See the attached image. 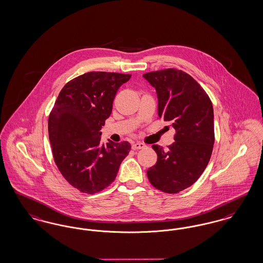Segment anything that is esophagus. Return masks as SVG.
I'll list each match as a JSON object with an SVG mask.
<instances>
[{"label": "esophagus", "instance_id": "34e87169", "mask_svg": "<svg viewBox=\"0 0 263 263\" xmlns=\"http://www.w3.org/2000/svg\"><path fill=\"white\" fill-rule=\"evenodd\" d=\"M143 147H145V144L142 143V142H136V143H134V144L132 145V148L135 149V151L141 149V148H143Z\"/></svg>", "mask_w": 263, "mask_h": 263}]
</instances>
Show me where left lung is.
I'll return each mask as SVG.
<instances>
[{
	"instance_id": "left-lung-1",
	"label": "left lung",
	"mask_w": 263,
	"mask_h": 263,
	"mask_svg": "<svg viewBox=\"0 0 263 263\" xmlns=\"http://www.w3.org/2000/svg\"><path fill=\"white\" fill-rule=\"evenodd\" d=\"M155 88L158 117L171 122L176 130L174 142L164 151L153 144L157 162L147 170L152 185L165 193L190 187L202 175L215 142L213 105L204 89L182 70L153 71L143 74Z\"/></svg>"
}]
</instances>
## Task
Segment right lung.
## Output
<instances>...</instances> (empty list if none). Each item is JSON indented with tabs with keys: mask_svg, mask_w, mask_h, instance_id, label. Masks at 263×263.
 I'll return each instance as SVG.
<instances>
[{
	"mask_svg": "<svg viewBox=\"0 0 263 263\" xmlns=\"http://www.w3.org/2000/svg\"><path fill=\"white\" fill-rule=\"evenodd\" d=\"M130 74L88 72L60 91L48 119L56 165L73 187L87 194L108 187L130 151L127 141L102 143V126L110 117L118 89Z\"/></svg>",
	"mask_w": 263,
	"mask_h": 263,
	"instance_id": "add662e5",
	"label": "right lung"
}]
</instances>
